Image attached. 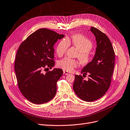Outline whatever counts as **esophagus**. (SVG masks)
<instances>
[{"instance_id": "34e87169", "label": "esophagus", "mask_w": 130, "mask_h": 130, "mask_svg": "<svg viewBox=\"0 0 130 130\" xmlns=\"http://www.w3.org/2000/svg\"><path fill=\"white\" fill-rule=\"evenodd\" d=\"M63 73H64V74H65V75L69 74V73L67 71H63Z\"/></svg>"}]
</instances>
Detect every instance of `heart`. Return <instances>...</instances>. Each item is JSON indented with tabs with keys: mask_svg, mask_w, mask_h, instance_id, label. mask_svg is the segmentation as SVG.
Wrapping results in <instances>:
<instances>
[{
	"mask_svg": "<svg viewBox=\"0 0 130 130\" xmlns=\"http://www.w3.org/2000/svg\"><path fill=\"white\" fill-rule=\"evenodd\" d=\"M72 44L78 50L77 57H78L83 65L89 64L91 60L90 50L92 48V42L88 38L80 34L73 35L71 38H64L59 41L56 53L59 56L64 55L68 49L70 44ZM79 62L74 59L65 57L58 61L57 66L59 68L66 71L71 72L79 66Z\"/></svg>",
	"mask_w": 130,
	"mask_h": 130,
	"instance_id": "1",
	"label": "heart"
}]
</instances>
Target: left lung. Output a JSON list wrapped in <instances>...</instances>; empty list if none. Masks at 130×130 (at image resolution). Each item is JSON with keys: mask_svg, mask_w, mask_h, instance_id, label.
Masks as SVG:
<instances>
[{"mask_svg": "<svg viewBox=\"0 0 130 130\" xmlns=\"http://www.w3.org/2000/svg\"><path fill=\"white\" fill-rule=\"evenodd\" d=\"M95 37L97 48L93 59L81 71L83 76L88 74V81L82 75H75L73 89L77 97L86 101H93L102 97L111 83L115 64V52L109 39L97 28L91 27Z\"/></svg>", "mask_w": 130, "mask_h": 130, "instance_id": "8db88e82", "label": "left lung"}]
</instances>
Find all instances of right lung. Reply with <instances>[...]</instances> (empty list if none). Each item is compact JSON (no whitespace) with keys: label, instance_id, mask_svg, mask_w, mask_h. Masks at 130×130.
I'll return each mask as SVG.
<instances>
[{"label":"right lung","instance_id":"add662e5","mask_svg":"<svg viewBox=\"0 0 130 130\" xmlns=\"http://www.w3.org/2000/svg\"><path fill=\"white\" fill-rule=\"evenodd\" d=\"M64 37L52 30L40 29L28 37L18 50L14 67L18 86L25 98L33 104L48 102L56 93L57 82L63 70L54 69L48 72L47 69L54 66L53 47Z\"/></svg>","mask_w":130,"mask_h":130}]
</instances>
